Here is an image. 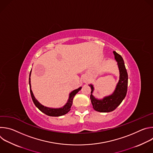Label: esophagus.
Listing matches in <instances>:
<instances>
[{
	"instance_id": "esophagus-1",
	"label": "esophagus",
	"mask_w": 153,
	"mask_h": 153,
	"mask_svg": "<svg viewBox=\"0 0 153 153\" xmlns=\"http://www.w3.org/2000/svg\"><path fill=\"white\" fill-rule=\"evenodd\" d=\"M83 82L84 83H88V82H89V80L88 79H83Z\"/></svg>"
}]
</instances>
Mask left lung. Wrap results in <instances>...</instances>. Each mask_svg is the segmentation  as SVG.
I'll return each instance as SVG.
<instances>
[{"label":"left lung","mask_w":153,"mask_h":153,"mask_svg":"<svg viewBox=\"0 0 153 153\" xmlns=\"http://www.w3.org/2000/svg\"><path fill=\"white\" fill-rule=\"evenodd\" d=\"M113 53L114 54L115 59L117 62L120 73L119 80L113 93L110 96L103 97L102 99H97L92 94L94 91L93 85L91 84L89 85L91 89L90 99L93 107L94 110L99 112L108 113L114 111L121 103L127 93L128 76L123 59L122 56L116 51H113Z\"/></svg>","instance_id":"left-lung-1"}]
</instances>
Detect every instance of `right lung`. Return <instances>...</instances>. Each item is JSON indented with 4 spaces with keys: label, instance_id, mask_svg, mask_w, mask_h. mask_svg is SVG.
Returning <instances> with one entry per match:
<instances>
[{
    "label": "right lung",
    "instance_id": "obj_1",
    "mask_svg": "<svg viewBox=\"0 0 153 153\" xmlns=\"http://www.w3.org/2000/svg\"><path fill=\"white\" fill-rule=\"evenodd\" d=\"M31 73V70L30 71V77H29V85H30V93H31L32 100H33L34 105L39 109V110L40 111H42V113H43L44 114H47L49 116H53V117L61 116L65 115V114H66L67 113H68L70 111V110H71V105L73 104V98L74 97V96L81 90L82 87H79V88L73 90L70 94L69 98H68V100L67 103L65 104L63 106H62V108H48V107L43 106L41 103H40L38 102V100L34 96V94L33 93V91H32L31 88V79H30Z\"/></svg>",
    "mask_w": 153,
    "mask_h": 153
}]
</instances>
